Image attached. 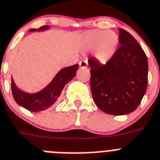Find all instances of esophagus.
<instances>
[{
    "label": "esophagus",
    "instance_id": "obj_1",
    "mask_svg": "<svg viewBox=\"0 0 160 160\" xmlns=\"http://www.w3.org/2000/svg\"><path fill=\"white\" fill-rule=\"evenodd\" d=\"M79 64H80V67L82 68H86L88 67V62L86 60L80 61V63H79Z\"/></svg>",
    "mask_w": 160,
    "mask_h": 160
}]
</instances>
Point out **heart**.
<instances>
[{
    "label": "heart",
    "mask_w": 160,
    "mask_h": 160,
    "mask_svg": "<svg viewBox=\"0 0 160 160\" xmlns=\"http://www.w3.org/2000/svg\"><path fill=\"white\" fill-rule=\"evenodd\" d=\"M80 42L86 50H93L96 60L106 63L116 53L120 38L113 30H92L82 34Z\"/></svg>",
    "instance_id": "1"
}]
</instances>
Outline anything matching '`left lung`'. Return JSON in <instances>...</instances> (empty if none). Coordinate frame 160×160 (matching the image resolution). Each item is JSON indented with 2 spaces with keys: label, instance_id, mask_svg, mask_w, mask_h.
Wrapping results in <instances>:
<instances>
[{
  "label": "left lung",
  "instance_id": "8db88e82",
  "mask_svg": "<svg viewBox=\"0 0 160 160\" xmlns=\"http://www.w3.org/2000/svg\"><path fill=\"white\" fill-rule=\"evenodd\" d=\"M120 47L109 62L88 59L92 98L100 109L112 115H125L137 109L147 91L148 62L135 38L119 29Z\"/></svg>",
  "mask_w": 160,
  "mask_h": 160
}]
</instances>
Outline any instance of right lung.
<instances>
[{
	"label": "right lung",
	"instance_id": "right-lung-1",
	"mask_svg": "<svg viewBox=\"0 0 160 160\" xmlns=\"http://www.w3.org/2000/svg\"><path fill=\"white\" fill-rule=\"evenodd\" d=\"M49 28V26H44L37 30L31 29L30 31H44ZM78 68L79 64L63 68L45 88L34 93L22 91L16 85L13 77H11V90L13 99L19 105L31 112H40L49 109L59 98L64 86L74 78Z\"/></svg>",
	"mask_w": 160,
	"mask_h": 160
}]
</instances>
